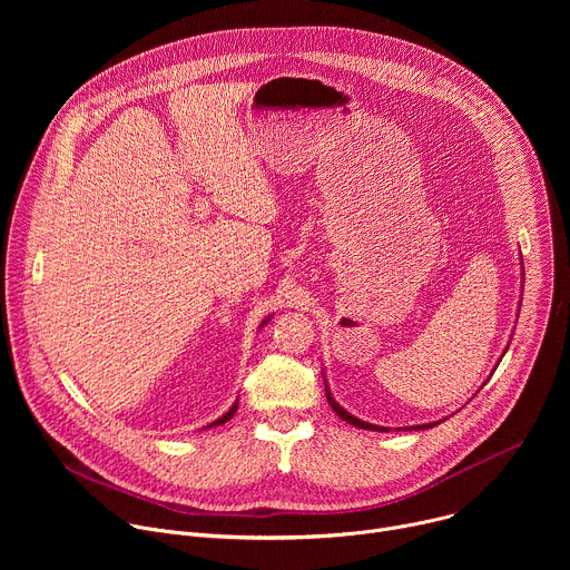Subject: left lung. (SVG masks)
<instances>
[{
  "label": "left lung",
  "instance_id": "left-lung-1",
  "mask_svg": "<svg viewBox=\"0 0 570 570\" xmlns=\"http://www.w3.org/2000/svg\"><path fill=\"white\" fill-rule=\"evenodd\" d=\"M324 392H327V399H330V405L334 409V413L338 415V417H343L347 424H352V426H358V429H365V431H387V429H381V426H374V424H367V422H363V420H358V417H354V415H350L341 403H336V399L332 396V392H330V385L324 387ZM435 424H440V422H435ZM435 424H424V426H417V429H433Z\"/></svg>",
  "mask_w": 570,
  "mask_h": 570
}]
</instances>
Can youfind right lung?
<instances>
[{
	"label": "right lung",
	"instance_id": "right-lung-1",
	"mask_svg": "<svg viewBox=\"0 0 570 570\" xmlns=\"http://www.w3.org/2000/svg\"><path fill=\"white\" fill-rule=\"evenodd\" d=\"M264 322H268V320H264ZM236 409H238V399H236V401H234V405H232V409H229V411H227V413H225V415H223V417H218V420H216V422H212V424H209V426H205V429H212V426H220V424H225V422H227V420H232V417H234V413H236Z\"/></svg>",
	"mask_w": 570,
	"mask_h": 570
}]
</instances>
